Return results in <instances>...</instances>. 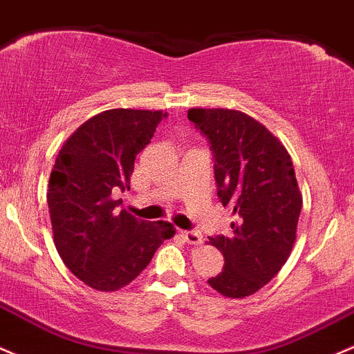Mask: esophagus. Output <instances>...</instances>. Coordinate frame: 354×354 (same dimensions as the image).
I'll return each instance as SVG.
<instances>
[{
    "label": "esophagus",
    "mask_w": 354,
    "mask_h": 354,
    "mask_svg": "<svg viewBox=\"0 0 354 354\" xmlns=\"http://www.w3.org/2000/svg\"><path fill=\"white\" fill-rule=\"evenodd\" d=\"M180 236L187 241L188 244H202L203 243V236L200 232H193V230H180Z\"/></svg>",
    "instance_id": "34e87169"
}]
</instances>
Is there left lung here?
<instances>
[{
  "label": "left lung",
  "mask_w": 354,
  "mask_h": 354,
  "mask_svg": "<svg viewBox=\"0 0 354 354\" xmlns=\"http://www.w3.org/2000/svg\"><path fill=\"white\" fill-rule=\"evenodd\" d=\"M215 158L222 205L236 221L229 237H210L225 266L208 285L229 299L261 290L285 265L297 239L302 193L288 151L249 115L229 109H189Z\"/></svg>",
  "instance_id": "obj_1"
}]
</instances>
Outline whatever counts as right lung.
Masks as SVG:
<instances>
[{
    "instance_id": "1",
    "label": "right lung",
    "mask_w": 354,
    "mask_h": 354,
    "mask_svg": "<svg viewBox=\"0 0 354 354\" xmlns=\"http://www.w3.org/2000/svg\"><path fill=\"white\" fill-rule=\"evenodd\" d=\"M165 117L162 110H105L74 130L55 158L47 192L55 249L74 277L100 292L136 280L176 232L169 222L115 212L111 198L115 188L130 189L136 156Z\"/></svg>"
}]
</instances>
